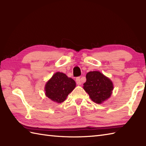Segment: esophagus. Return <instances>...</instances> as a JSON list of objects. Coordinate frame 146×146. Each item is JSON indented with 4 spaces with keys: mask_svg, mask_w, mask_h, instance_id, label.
<instances>
[{
    "mask_svg": "<svg viewBox=\"0 0 146 146\" xmlns=\"http://www.w3.org/2000/svg\"><path fill=\"white\" fill-rule=\"evenodd\" d=\"M76 84L77 85H81L82 84V82H81V79H80V77H77L76 78Z\"/></svg>",
    "mask_w": 146,
    "mask_h": 146,
    "instance_id": "34e87169",
    "label": "esophagus"
}]
</instances>
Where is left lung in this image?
Wrapping results in <instances>:
<instances>
[{"mask_svg":"<svg viewBox=\"0 0 146 146\" xmlns=\"http://www.w3.org/2000/svg\"><path fill=\"white\" fill-rule=\"evenodd\" d=\"M86 78L83 88L88 93L92 101L101 104L110 97L113 86L109 78L96 71L88 72Z\"/></svg>","mask_w":146,"mask_h":146,"instance_id":"left-lung-1","label":"left lung"}]
</instances>
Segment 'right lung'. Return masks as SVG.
Masks as SVG:
<instances>
[{
  "label": "right lung",
  "instance_id": "1",
  "mask_svg": "<svg viewBox=\"0 0 146 146\" xmlns=\"http://www.w3.org/2000/svg\"><path fill=\"white\" fill-rule=\"evenodd\" d=\"M75 86L76 83L72 78L63 73L57 72L46 84V95L52 101L61 103Z\"/></svg>",
  "mask_w": 146,
  "mask_h": 146
}]
</instances>
